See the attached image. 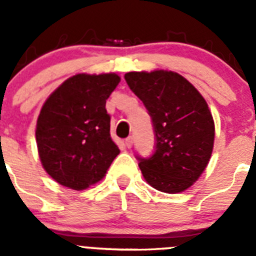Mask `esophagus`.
I'll return each mask as SVG.
<instances>
[{"mask_svg":"<svg viewBox=\"0 0 256 256\" xmlns=\"http://www.w3.org/2000/svg\"><path fill=\"white\" fill-rule=\"evenodd\" d=\"M132 144H133V137L130 136V137H128V138H126V146L128 148H132Z\"/></svg>","mask_w":256,"mask_h":256,"instance_id":"1","label":"esophagus"}]
</instances>
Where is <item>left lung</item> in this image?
Listing matches in <instances>:
<instances>
[{"instance_id":"obj_1","label":"left lung","mask_w":256,"mask_h":256,"mask_svg":"<svg viewBox=\"0 0 256 256\" xmlns=\"http://www.w3.org/2000/svg\"><path fill=\"white\" fill-rule=\"evenodd\" d=\"M124 78L148 108L155 132L152 155L137 156L144 178L158 191H184L198 180L212 152L216 128L206 101L174 72H130Z\"/></svg>"}]
</instances>
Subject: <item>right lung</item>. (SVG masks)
<instances>
[{
	"instance_id": "add662e5",
	"label": "right lung",
	"mask_w": 256,
	"mask_h": 256,
	"mask_svg": "<svg viewBox=\"0 0 256 256\" xmlns=\"http://www.w3.org/2000/svg\"><path fill=\"white\" fill-rule=\"evenodd\" d=\"M120 82L115 73L76 74L50 94L36 128L44 170L61 186L84 190L105 177L119 148L110 137L106 100Z\"/></svg>"
}]
</instances>
